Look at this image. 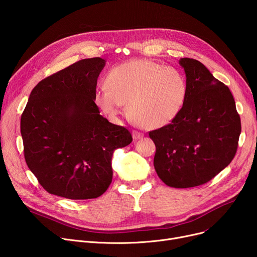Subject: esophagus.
<instances>
[{
  "instance_id": "esophagus-1",
  "label": "esophagus",
  "mask_w": 257,
  "mask_h": 257,
  "mask_svg": "<svg viewBox=\"0 0 257 257\" xmlns=\"http://www.w3.org/2000/svg\"><path fill=\"white\" fill-rule=\"evenodd\" d=\"M132 137H133V140L138 141V140H141V139L144 138V133L139 132V131H137V130H133V131H132Z\"/></svg>"
}]
</instances>
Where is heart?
<instances>
[{
	"label": "heart",
	"mask_w": 257,
	"mask_h": 257,
	"mask_svg": "<svg viewBox=\"0 0 257 257\" xmlns=\"http://www.w3.org/2000/svg\"><path fill=\"white\" fill-rule=\"evenodd\" d=\"M106 87L97 88L93 100L115 119L124 104L130 117L146 129L171 124L185 104L188 86L182 73L148 59H134L109 71Z\"/></svg>",
	"instance_id": "1"
}]
</instances>
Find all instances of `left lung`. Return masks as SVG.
I'll use <instances>...</instances> for the list:
<instances>
[{"label":"left lung","instance_id":"obj_1","mask_svg":"<svg viewBox=\"0 0 257 257\" xmlns=\"http://www.w3.org/2000/svg\"><path fill=\"white\" fill-rule=\"evenodd\" d=\"M188 92L180 114L171 124L149 133L155 144L154 168L168 186L204 184L233 159L240 118L229 88L207 67L180 58Z\"/></svg>","mask_w":257,"mask_h":257}]
</instances>
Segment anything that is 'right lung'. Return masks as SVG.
I'll use <instances>...</instances> for the list:
<instances>
[{"instance_id":"add662e5","label":"right lung","mask_w":257,"mask_h":257,"mask_svg":"<svg viewBox=\"0 0 257 257\" xmlns=\"http://www.w3.org/2000/svg\"><path fill=\"white\" fill-rule=\"evenodd\" d=\"M106 60H80L32 89L21 117L26 163L45 190L71 200L94 199L112 180L113 152L132 142L94 103Z\"/></svg>"}]
</instances>
